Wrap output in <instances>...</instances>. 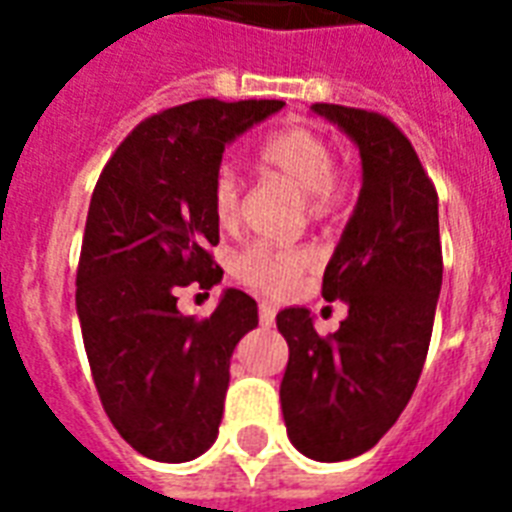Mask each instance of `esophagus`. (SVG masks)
<instances>
[{
	"label": "esophagus",
	"mask_w": 512,
	"mask_h": 512,
	"mask_svg": "<svg viewBox=\"0 0 512 512\" xmlns=\"http://www.w3.org/2000/svg\"><path fill=\"white\" fill-rule=\"evenodd\" d=\"M273 321H276V305L260 303V327H273Z\"/></svg>",
	"instance_id": "34e87169"
}]
</instances>
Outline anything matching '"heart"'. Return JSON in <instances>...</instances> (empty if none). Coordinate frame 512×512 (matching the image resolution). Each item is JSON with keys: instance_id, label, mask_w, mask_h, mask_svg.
<instances>
[{"instance_id": "heart-1", "label": "heart", "mask_w": 512, "mask_h": 512, "mask_svg": "<svg viewBox=\"0 0 512 512\" xmlns=\"http://www.w3.org/2000/svg\"><path fill=\"white\" fill-rule=\"evenodd\" d=\"M265 170L289 180L303 191L311 217L332 215L345 199V183L332 170L335 151L329 140L311 127H289L265 140L260 148ZM212 215L223 231H231L241 215V180L233 167L223 164L212 183ZM311 252L297 247H268L255 244L236 255L233 273L247 287L265 295H284L295 287L300 273L311 265Z\"/></svg>"}]
</instances>
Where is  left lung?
Segmentation results:
<instances>
[{
  "label": "left lung",
  "instance_id": "obj_1",
  "mask_svg": "<svg viewBox=\"0 0 512 512\" xmlns=\"http://www.w3.org/2000/svg\"><path fill=\"white\" fill-rule=\"evenodd\" d=\"M358 148L361 191L324 271V300L348 319L321 337L308 308H284L281 412L297 452L342 462L369 452L409 404L428 356L444 276L438 196L412 143L374 111L316 103Z\"/></svg>",
  "mask_w": 512,
  "mask_h": 512
}]
</instances>
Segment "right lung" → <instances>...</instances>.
Wrapping results in <instances>:
<instances>
[{
  "instance_id": "1",
  "label": "right lung",
  "mask_w": 512,
  "mask_h": 512,
  "mask_svg": "<svg viewBox=\"0 0 512 512\" xmlns=\"http://www.w3.org/2000/svg\"><path fill=\"white\" fill-rule=\"evenodd\" d=\"M281 100H193L124 138L92 193L76 271V313L92 380L119 436L148 460L188 462L215 444L231 356L257 303L225 289L204 321L177 289L220 284L212 183L228 143Z\"/></svg>"
}]
</instances>
